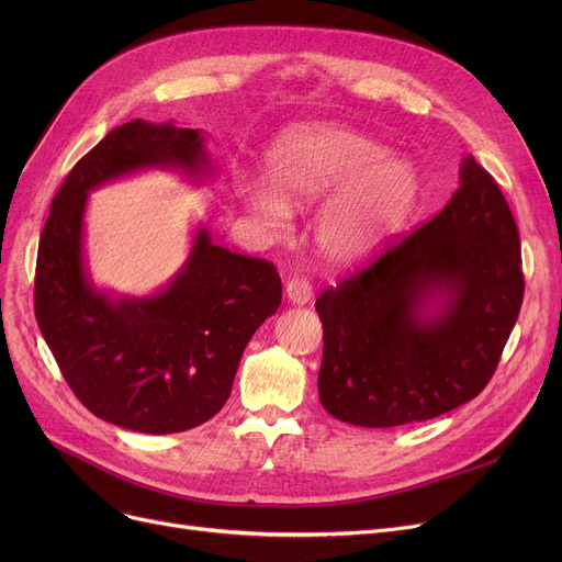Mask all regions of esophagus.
<instances>
[{
	"label": "esophagus",
	"mask_w": 562,
	"mask_h": 562,
	"mask_svg": "<svg viewBox=\"0 0 562 562\" xmlns=\"http://www.w3.org/2000/svg\"><path fill=\"white\" fill-rule=\"evenodd\" d=\"M284 296L291 305H305L312 299V284L305 278H291L284 284Z\"/></svg>",
	"instance_id": "obj_1"
}]
</instances>
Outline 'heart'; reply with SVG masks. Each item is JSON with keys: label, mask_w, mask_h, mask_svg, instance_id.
<instances>
[{"label": "heart", "mask_w": 562, "mask_h": 562, "mask_svg": "<svg viewBox=\"0 0 562 562\" xmlns=\"http://www.w3.org/2000/svg\"><path fill=\"white\" fill-rule=\"evenodd\" d=\"M269 182L271 189L239 182L236 195L273 234L284 232L289 210H303L336 189L316 218L318 250L335 266L360 263L385 248L419 195L415 166L337 125L286 132L269 155Z\"/></svg>", "instance_id": "1"}]
</instances>
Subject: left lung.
Masks as SVG:
<instances>
[{
  "label": "left lung",
  "mask_w": 562,
  "mask_h": 562,
  "mask_svg": "<svg viewBox=\"0 0 562 562\" xmlns=\"http://www.w3.org/2000/svg\"><path fill=\"white\" fill-rule=\"evenodd\" d=\"M521 301L513 212L494 177L467 155L445 210L316 299L321 405L362 428L456 409L494 375Z\"/></svg>",
  "instance_id": "obj_1"
}]
</instances>
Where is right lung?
I'll return each mask as SVG.
<instances>
[{"mask_svg": "<svg viewBox=\"0 0 562 562\" xmlns=\"http://www.w3.org/2000/svg\"><path fill=\"white\" fill-rule=\"evenodd\" d=\"M150 168L198 184L216 175L198 130L130 121L109 132L52 200L34 296L38 328L75 396L113 426L168 435L223 407L250 337L280 307L282 282L271 261L229 252L200 227L182 269L153 296L98 289L83 255L88 193Z\"/></svg>", "mask_w": 562, "mask_h": 562, "instance_id": "add662e5", "label": "right lung"}]
</instances>
